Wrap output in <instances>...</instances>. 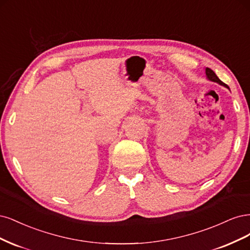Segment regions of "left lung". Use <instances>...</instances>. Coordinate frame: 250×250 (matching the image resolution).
Here are the masks:
<instances>
[{
	"instance_id": "obj_1",
	"label": "left lung",
	"mask_w": 250,
	"mask_h": 250,
	"mask_svg": "<svg viewBox=\"0 0 250 250\" xmlns=\"http://www.w3.org/2000/svg\"><path fill=\"white\" fill-rule=\"evenodd\" d=\"M206 75H207V78L210 80V81H213V82H216V83H218V84H220V85H223V86H225V87H228L229 88V86L228 85H225L221 80L216 76V74L215 72L211 69V68H208V67H207L206 68Z\"/></svg>"
}]
</instances>
